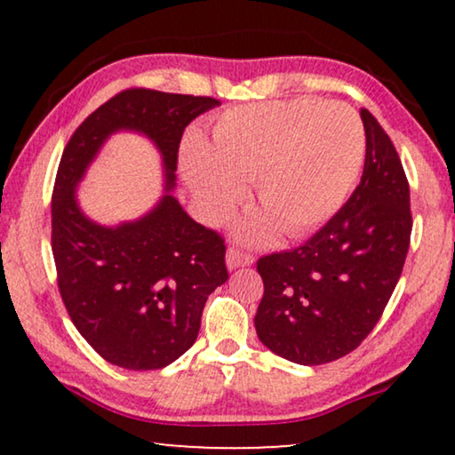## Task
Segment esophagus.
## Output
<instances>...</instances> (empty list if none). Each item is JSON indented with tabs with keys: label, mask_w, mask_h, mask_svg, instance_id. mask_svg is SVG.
<instances>
[{
	"label": "esophagus",
	"mask_w": 455,
	"mask_h": 455,
	"mask_svg": "<svg viewBox=\"0 0 455 455\" xmlns=\"http://www.w3.org/2000/svg\"><path fill=\"white\" fill-rule=\"evenodd\" d=\"M252 260H254L252 254L240 251V248H229L228 254H226V265H228L229 271L238 269V267L252 265Z\"/></svg>",
	"instance_id": "1"
}]
</instances>
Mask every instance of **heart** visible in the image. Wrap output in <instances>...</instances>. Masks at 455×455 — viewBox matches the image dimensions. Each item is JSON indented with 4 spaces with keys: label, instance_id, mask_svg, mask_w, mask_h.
Segmentation results:
<instances>
[{
    "label": "heart",
    "instance_id": "b5f03b06",
    "mask_svg": "<svg viewBox=\"0 0 455 455\" xmlns=\"http://www.w3.org/2000/svg\"><path fill=\"white\" fill-rule=\"evenodd\" d=\"M364 130L346 103L285 99L232 108L217 117L211 142L190 136L182 172L211 220H223L254 182L263 220L242 229L269 240L275 226L296 238L325 223L350 195L364 159Z\"/></svg>",
    "mask_w": 455,
    "mask_h": 455
}]
</instances>
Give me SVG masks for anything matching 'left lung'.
Returning a JSON list of instances; mask_svg holds the SVG:
<instances>
[{
  "instance_id": "8db88e82",
  "label": "left lung",
  "mask_w": 455,
  "mask_h": 455,
  "mask_svg": "<svg viewBox=\"0 0 455 455\" xmlns=\"http://www.w3.org/2000/svg\"><path fill=\"white\" fill-rule=\"evenodd\" d=\"M364 172L344 207L302 246L260 257L254 327L273 354L316 366L356 350L381 319L406 260L412 213L400 155L369 109Z\"/></svg>"
}]
</instances>
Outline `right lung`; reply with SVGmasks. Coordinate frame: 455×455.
Instances as JSON below:
<instances>
[{"mask_svg":"<svg viewBox=\"0 0 455 455\" xmlns=\"http://www.w3.org/2000/svg\"><path fill=\"white\" fill-rule=\"evenodd\" d=\"M213 97L128 89L92 111L68 140L52 196V251L58 288L78 333L108 363L128 371L164 369L196 341L204 302L226 283V244L170 195L188 124ZM145 133L166 170L162 201L116 228L91 222L76 186L114 132Z\"/></svg>","mask_w":455,"mask_h":455,"instance_id":"1","label":"right lung"}]
</instances>
